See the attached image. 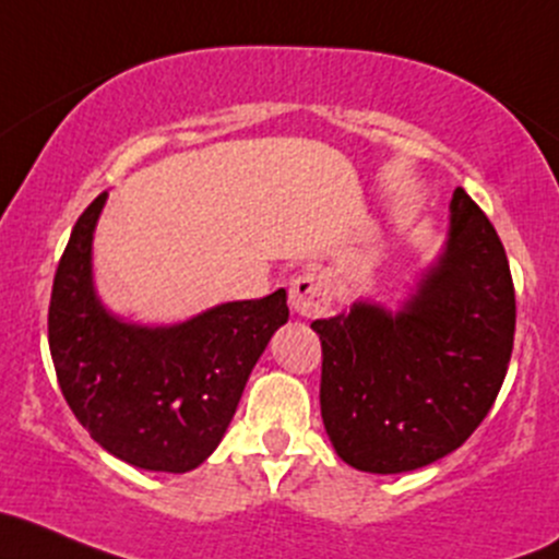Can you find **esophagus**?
Here are the masks:
<instances>
[{
    "instance_id": "esophagus-1",
    "label": "esophagus",
    "mask_w": 559,
    "mask_h": 559,
    "mask_svg": "<svg viewBox=\"0 0 559 559\" xmlns=\"http://www.w3.org/2000/svg\"><path fill=\"white\" fill-rule=\"evenodd\" d=\"M292 308L302 318H318L331 308V286L326 275L318 273H305L299 278H294L292 292Z\"/></svg>"
}]
</instances>
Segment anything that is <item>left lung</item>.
I'll list each match as a JSON object with an SVG mask.
<instances>
[{
  "label": "left lung",
  "instance_id": "8db88e82",
  "mask_svg": "<svg viewBox=\"0 0 559 559\" xmlns=\"http://www.w3.org/2000/svg\"><path fill=\"white\" fill-rule=\"evenodd\" d=\"M321 416L342 462L397 475L438 462L480 427L507 377L514 286L480 206L453 190L443 254L401 310L355 302L312 321Z\"/></svg>",
  "mask_w": 559,
  "mask_h": 559
}]
</instances>
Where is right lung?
Returning a JSON list of instances; mask_svg holds the SVG:
<instances>
[{
  "instance_id": "obj_1",
  "label": "right lung",
  "mask_w": 559,
  "mask_h": 559,
  "mask_svg": "<svg viewBox=\"0 0 559 559\" xmlns=\"http://www.w3.org/2000/svg\"><path fill=\"white\" fill-rule=\"evenodd\" d=\"M100 193L73 225L50 299V353L73 416L132 467L190 472L217 449L270 336L289 318L286 292L225 302L175 326L106 310L92 284Z\"/></svg>"
}]
</instances>
